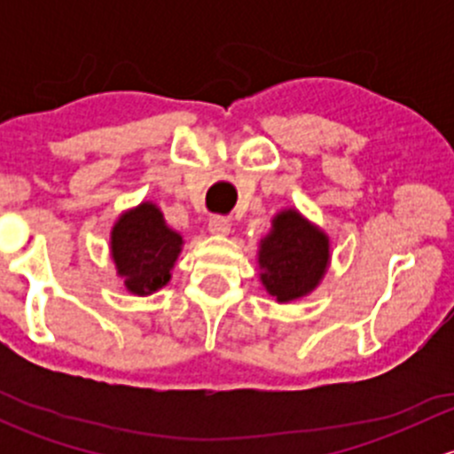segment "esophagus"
<instances>
[{
    "label": "esophagus",
    "instance_id": "esophagus-1",
    "mask_svg": "<svg viewBox=\"0 0 454 454\" xmlns=\"http://www.w3.org/2000/svg\"><path fill=\"white\" fill-rule=\"evenodd\" d=\"M208 231L213 235H228L231 232V219L223 217V215H213L208 222Z\"/></svg>",
    "mask_w": 454,
    "mask_h": 454
}]
</instances>
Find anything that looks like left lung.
Segmentation results:
<instances>
[{"label":"left lung","instance_id":"obj_1","mask_svg":"<svg viewBox=\"0 0 454 454\" xmlns=\"http://www.w3.org/2000/svg\"><path fill=\"white\" fill-rule=\"evenodd\" d=\"M327 261V237L296 210H286L277 215L272 232L261 241V281L277 301L287 303L318 286Z\"/></svg>","mask_w":454,"mask_h":454}]
</instances>
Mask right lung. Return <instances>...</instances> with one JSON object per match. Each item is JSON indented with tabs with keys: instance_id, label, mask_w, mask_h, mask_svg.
Masks as SVG:
<instances>
[{
	"instance_id": "obj_1",
	"label": "right lung",
	"mask_w": 454,
	"mask_h": 454,
	"mask_svg": "<svg viewBox=\"0 0 454 454\" xmlns=\"http://www.w3.org/2000/svg\"><path fill=\"white\" fill-rule=\"evenodd\" d=\"M182 237L167 228L153 204H140L122 215L112 232V254L127 290L151 294L167 286L180 254Z\"/></svg>"
}]
</instances>
